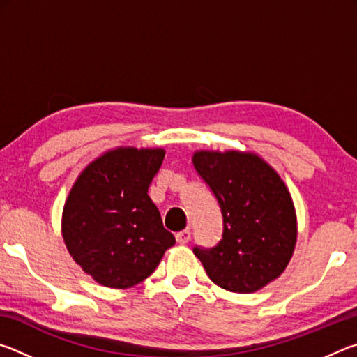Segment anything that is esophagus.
Returning <instances> with one entry per match:
<instances>
[{"label": "esophagus", "mask_w": 357, "mask_h": 357, "mask_svg": "<svg viewBox=\"0 0 357 357\" xmlns=\"http://www.w3.org/2000/svg\"><path fill=\"white\" fill-rule=\"evenodd\" d=\"M190 229L189 228H185V229H183V231H179V233H176V241L179 244H187L190 241Z\"/></svg>", "instance_id": "esophagus-1"}]
</instances>
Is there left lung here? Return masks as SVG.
I'll return each mask as SVG.
<instances>
[{"instance_id": "8db88e82", "label": "left lung", "mask_w": 357, "mask_h": 357, "mask_svg": "<svg viewBox=\"0 0 357 357\" xmlns=\"http://www.w3.org/2000/svg\"><path fill=\"white\" fill-rule=\"evenodd\" d=\"M193 167L219 203V244L193 247L215 285L253 293L277 279L294 252L298 225L285 183L261 157L241 151H197Z\"/></svg>"}]
</instances>
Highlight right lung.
I'll list each match as a JSON object with an SVG mask.
<instances>
[{
  "label": "right lung",
  "mask_w": 357,
  "mask_h": 357,
  "mask_svg": "<svg viewBox=\"0 0 357 357\" xmlns=\"http://www.w3.org/2000/svg\"><path fill=\"white\" fill-rule=\"evenodd\" d=\"M164 157L162 148L107 151L72 185L63 209V239L75 263L100 285H137L174 245L148 195Z\"/></svg>",
  "instance_id": "right-lung-1"
}]
</instances>
